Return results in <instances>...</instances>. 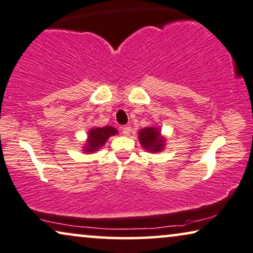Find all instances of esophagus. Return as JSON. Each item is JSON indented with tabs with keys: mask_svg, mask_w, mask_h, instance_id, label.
<instances>
[{
	"mask_svg": "<svg viewBox=\"0 0 253 253\" xmlns=\"http://www.w3.org/2000/svg\"><path fill=\"white\" fill-rule=\"evenodd\" d=\"M132 128V127L129 126V125H125V126L123 127V128H121V130H123V134L124 135H129V133H130V129Z\"/></svg>",
	"mask_w": 253,
	"mask_h": 253,
	"instance_id": "esophagus-1",
	"label": "esophagus"
}]
</instances>
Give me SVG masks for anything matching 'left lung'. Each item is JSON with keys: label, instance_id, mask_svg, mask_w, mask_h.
Here are the masks:
<instances>
[{"label": "left lung", "instance_id": "obj_1", "mask_svg": "<svg viewBox=\"0 0 253 253\" xmlns=\"http://www.w3.org/2000/svg\"><path fill=\"white\" fill-rule=\"evenodd\" d=\"M140 143L142 144L144 149L149 151H161L164 146V141L161 137V134L157 128L154 127H147L139 133Z\"/></svg>", "mask_w": 253, "mask_h": 253}]
</instances>
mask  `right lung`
I'll use <instances>...</instances> for the list:
<instances>
[{"label": "right lung", "mask_w": 253, "mask_h": 253, "mask_svg": "<svg viewBox=\"0 0 253 253\" xmlns=\"http://www.w3.org/2000/svg\"><path fill=\"white\" fill-rule=\"evenodd\" d=\"M118 132L116 128L111 126H105L103 128H93L89 132V140L85 147L86 153H91V151H97L104 144L111 135H116Z\"/></svg>", "instance_id": "1"}]
</instances>
